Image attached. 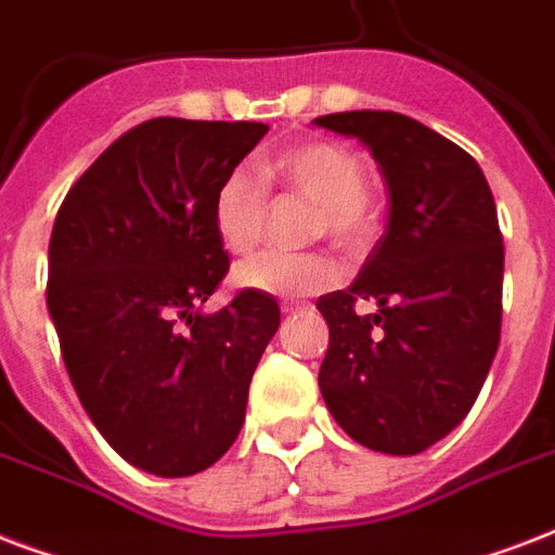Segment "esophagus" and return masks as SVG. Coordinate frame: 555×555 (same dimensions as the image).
Returning a JSON list of instances; mask_svg holds the SVG:
<instances>
[{
  "label": "esophagus",
  "instance_id": "esophagus-1",
  "mask_svg": "<svg viewBox=\"0 0 555 555\" xmlns=\"http://www.w3.org/2000/svg\"><path fill=\"white\" fill-rule=\"evenodd\" d=\"M299 311H308V305L305 302H282V313H299Z\"/></svg>",
  "mask_w": 555,
  "mask_h": 555
}]
</instances>
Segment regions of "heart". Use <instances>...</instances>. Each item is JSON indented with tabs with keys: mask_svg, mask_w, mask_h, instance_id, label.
<instances>
[{
	"mask_svg": "<svg viewBox=\"0 0 555 555\" xmlns=\"http://www.w3.org/2000/svg\"><path fill=\"white\" fill-rule=\"evenodd\" d=\"M276 181L313 204L311 238H325L343 253H365L377 235V209L365 190V167L351 146L339 141H302L276 152L261 167ZM268 221V186L247 169L221 178L212 198V224L224 250L244 256L261 242ZM235 282L268 296H313L339 282V264L331 256H282L259 253L235 268Z\"/></svg>",
	"mask_w": 555,
	"mask_h": 555,
	"instance_id": "1",
	"label": "heart"
}]
</instances>
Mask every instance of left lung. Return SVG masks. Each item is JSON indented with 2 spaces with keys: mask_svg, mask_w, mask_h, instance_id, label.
Segmentation results:
<instances>
[{
  "mask_svg": "<svg viewBox=\"0 0 555 555\" xmlns=\"http://www.w3.org/2000/svg\"><path fill=\"white\" fill-rule=\"evenodd\" d=\"M313 124L363 141L388 186L386 233L354 285L317 299L331 331L320 391L348 438L417 455L469 414L499 351L495 201L473 155L412 117L363 108Z\"/></svg>",
  "mask_w": 555,
  "mask_h": 555,
  "instance_id": "8db88e82",
  "label": "left lung"
}]
</instances>
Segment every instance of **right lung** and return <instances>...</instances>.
I'll return each instance as SVG.
<instances>
[{
	"instance_id": "right-lung-1",
	"label": "right lung",
	"mask_w": 555,
	"mask_h": 555,
	"mask_svg": "<svg viewBox=\"0 0 555 555\" xmlns=\"http://www.w3.org/2000/svg\"><path fill=\"white\" fill-rule=\"evenodd\" d=\"M264 134L155 117L120 134L56 212L46 299L63 363L108 447L143 473H201L242 431L279 305L256 291L216 313L201 305L230 270L216 190Z\"/></svg>"
}]
</instances>
